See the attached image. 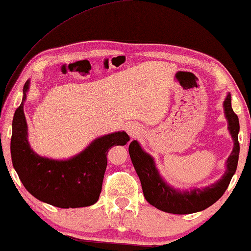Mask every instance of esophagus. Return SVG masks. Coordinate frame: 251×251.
I'll list each match as a JSON object with an SVG mask.
<instances>
[{"instance_id":"esophagus-1","label":"esophagus","mask_w":251,"mask_h":251,"mask_svg":"<svg viewBox=\"0 0 251 251\" xmlns=\"http://www.w3.org/2000/svg\"><path fill=\"white\" fill-rule=\"evenodd\" d=\"M126 131H128V133L132 138H135V137H137L140 133V128L138 126L133 125V123H130V125L126 126Z\"/></svg>"}]
</instances>
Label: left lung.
<instances>
[{"mask_svg":"<svg viewBox=\"0 0 251 251\" xmlns=\"http://www.w3.org/2000/svg\"><path fill=\"white\" fill-rule=\"evenodd\" d=\"M225 118L228 123V130L233 142V151L226 161V171L221 179L203 188L180 191L171 187L160 176L154 159L147 154L137 140H132L129 145V154L132 164L138 175L144 197L150 204L164 212L176 215L193 214L202 211L222 198L228 187L233 175L235 174L239 161L240 145L238 135L240 130L238 115L233 112L231 105V94H227L224 100Z\"/></svg>","mask_w":251,"mask_h":251,"instance_id":"obj_1","label":"left lung"}]
</instances>
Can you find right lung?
Wrapping results in <instances>:
<instances>
[{
    "label": "right lung",
    "mask_w": 251,
    "mask_h": 251,
    "mask_svg": "<svg viewBox=\"0 0 251 251\" xmlns=\"http://www.w3.org/2000/svg\"><path fill=\"white\" fill-rule=\"evenodd\" d=\"M29 80L24 85L22 104L12 121L11 159L19 179L37 200L58 208L89 207L98 201L107 167V153L114 145H126L130 138L118 131L95 139L87 149L68 160L40 156L30 149L24 102Z\"/></svg>",
    "instance_id": "right-lung-1"
}]
</instances>
